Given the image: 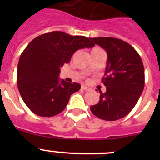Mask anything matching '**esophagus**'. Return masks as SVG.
I'll return each instance as SVG.
<instances>
[{
  "label": "esophagus",
  "instance_id": "1",
  "mask_svg": "<svg viewBox=\"0 0 160 160\" xmlns=\"http://www.w3.org/2000/svg\"><path fill=\"white\" fill-rule=\"evenodd\" d=\"M81 89L83 90H86V91H88V90H90V88L87 87H86V86H84V85H82V86Z\"/></svg>",
  "mask_w": 160,
  "mask_h": 160
}]
</instances>
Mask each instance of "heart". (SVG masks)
<instances>
[{
	"label": "heart",
	"instance_id": "b5f03b06",
	"mask_svg": "<svg viewBox=\"0 0 160 160\" xmlns=\"http://www.w3.org/2000/svg\"><path fill=\"white\" fill-rule=\"evenodd\" d=\"M97 49H100V48H94V49H92V51H94V50H97Z\"/></svg>",
	"mask_w": 160,
	"mask_h": 160
}]
</instances>
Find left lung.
Here are the masks:
<instances>
[{
  "mask_svg": "<svg viewBox=\"0 0 160 160\" xmlns=\"http://www.w3.org/2000/svg\"><path fill=\"white\" fill-rule=\"evenodd\" d=\"M105 49L107 64L102 82L107 87L99 91V102L90 107L98 118L115 121L125 117L136 105L144 88V67L142 59L132 46L118 38H90Z\"/></svg>",
  "mask_w": 160,
  "mask_h": 160,
  "instance_id": "8db88e82",
  "label": "left lung"
}]
</instances>
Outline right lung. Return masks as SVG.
<instances>
[{
  "label": "right lung",
  "instance_id": "obj_1",
  "mask_svg": "<svg viewBox=\"0 0 160 160\" xmlns=\"http://www.w3.org/2000/svg\"><path fill=\"white\" fill-rule=\"evenodd\" d=\"M90 38L53 31L37 37L21 54L17 83L25 105L38 116L53 117L66 108L78 82L58 78L60 68L78 49L94 47Z\"/></svg>",
  "mask_w": 160,
  "mask_h": 160
}]
</instances>
